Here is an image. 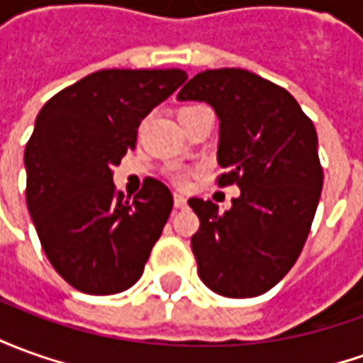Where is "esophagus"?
<instances>
[{
	"mask_svg": "<svg viewBox=\"0 0 363 363\" xmlns=\"http://www.w3.org/2000/svg\"><path fill=\"white\" fill-rule=\"evenodd\" d=\"M174 206H176L177 209H184V207H187V199L184 196L176 194V196H174Z\"/></svg>",
	"mask_w": 363,
	"mask_h": 363,
	"instance_id": "obj_1",
	"label": "esophagus"
}]
</instances>
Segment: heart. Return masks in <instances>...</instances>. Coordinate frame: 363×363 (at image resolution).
<instances>
[{
    "instance_id": "obj_1",
    "label": "heart",
    "mask_w": 363,
    "mask_h": 363,
    "mask_svg": "<svg viewBox=\"0 0 363 363\" xmlns=\"http://www.w3.org/2000/svg\"><path fill=\"white\" fill-rule=\"evenodd\" d=\"M197 106H201V104H189V106H184L179 112H187V110H194L197 108ZM167 177H169L176 186H186L187 179H189V172H187L186 167L174 166L167 169Z\"/></svg>"
}]
</instances>
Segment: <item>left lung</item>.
Instances as JSON below:
<instances>
[{"mask_svg":"<svg viewBox=\"0 0 363 363\" xmlns=\"http://www.w3.org/2000/svg\"><path fill=\"white\" fill-rule=\"evenodd\" d=\"M177 96L213 106L225 169L217 186L241 189L225 213L209 199L187 201L199 217V279L227 298L259 296L291 271L311 233L324 182L314 124L291 92L245 69L199 72Z\"/></svg>","mask_w":363,"mask_h":363,"instance_id":"obj_1","label":"left lung"}]
</instances>
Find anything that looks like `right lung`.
<instances>
[{
  "mask_svg": "<svg viewBox=\"0 0 363 363\" xmlns=\"http://www.w3.org/2000/svg\"><path fill=\"white\" fill-rule=\"evenodd\" d=\"M187 74L182 69H104L57 92L25 146V199L52 269L96 296L130 289L174 207L154 177L130 201L112 167L136 148L138 126Z\"/></svg>",
  "mask_w": 363,
  "mask_h": 363,
  "instance_id": "right-lung-1",
  "label": "right lung"
}]
</instances>
